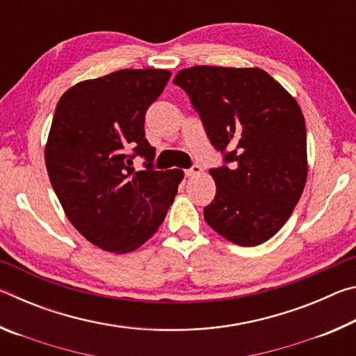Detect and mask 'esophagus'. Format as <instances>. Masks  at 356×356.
<instances>
[{"instance_id":"1","label":"esophagus","mask_w":356,"mask_h":356,"mask_svg":"<svg viewBox=\"0 0 356 356\" xmlns=\"http://www.w3.org/2000/svg\"><path fill=\"white\" fill-rule=\"evenodd\" d=\"M202 172V168L200 165H193L191 168H188V170H185V176L186 177H193V176H197V174Z\"/></svg>"}]
</instances>
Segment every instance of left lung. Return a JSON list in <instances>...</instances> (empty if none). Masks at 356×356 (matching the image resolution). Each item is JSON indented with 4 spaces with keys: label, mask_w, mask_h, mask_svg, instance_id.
Instances as JSON below:
<instances>
[{
    "label": "left lung",
    "mask_w": 356,
    "mask_h": 356,
    "mask_svg": "<svg viewBox=\"0 0 356 356\" xmlns=\"http://www.w3.org/2000/svg\"><path fill=\"white\" fill-rule=\"evenodd\" d=\"M172 83L188 94L222 155V165L209 171L216 195L204 218L236 245L267 242L292 215L308 176L297 100L261 69L196 65Z\"/></svg>",
    "instance_id": "8db88e82"
}]
</instances>
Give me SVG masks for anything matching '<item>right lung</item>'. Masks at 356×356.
I'll return each mask as SVG.
<instances>
[{"mask_svg": "<svg viewBox=\"0 0 356 356\" xmlns=\"http://www.w3.org/2000/svg\"><path fill=\"white\" fill-rule=\"evenodd\" d=\"M171 72L122 69L75 84L53 116L45 165L65 215L84 238L110 252H129L152 237L184 179L156 171L146 140L147 108ZM145 159L135 172L133 159Z\"/></svg>", "mask_w": 356, "mask_h": 356, "instance_id": "right-lung-1", "label": "right lung"}]
</instances>
